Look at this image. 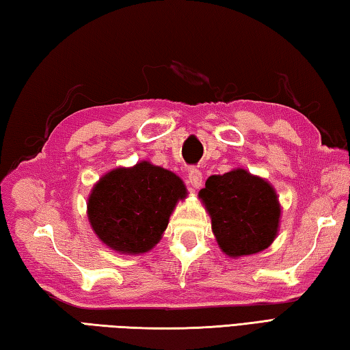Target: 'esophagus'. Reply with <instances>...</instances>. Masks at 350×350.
Wrapping results in <instances>:
<instances>
[{
    "label": "esophagus",
    "mask_w": 350,
    "mask_h": 350,
    "mask_svg": "<svg viewBox=\"0 0 350 350\" xmlns=\"http://www.w3.org/2000/svg\"><path fill=\"white\" fill-rule=\"evenodd\" d=\"M188 182L191 183V187L193 188H200L202 183H203V174L200 170L197 168H189L188 171Z\"/></svg>",
    "instance_id": "esophagus-1"
}]
</instances>
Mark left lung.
Instances as JSON below:
<instances>
[{
    "label": "left lung",
    "mask_w": 350,
    "mask_h": 350,
    "mask_svg": "<svg viewBox=\"0 0 350 350\" xmlns=\"http://www.w3.org/2000/svg\"><path fill=\"white\" fill-rule=\"evenodd\" d=\"M212 232L220 249L232 258L258 253L275 241L280 204L276 191L243 168L211 176L200 189Z\"/></svg>",
    "instance_id": "1"
}]
</instances>
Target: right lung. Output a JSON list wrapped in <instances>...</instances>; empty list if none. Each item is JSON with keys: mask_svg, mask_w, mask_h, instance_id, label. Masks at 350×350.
Returning <instances> with one entry per match:
<instances>
[{"mask_svg": "<svg viewBox=\"0 0 350 350\" xmlns=\"http://www.w3.org/2000/svg\"><path fill=\"white\" fill-rule=\"evenodd\" d=\"M187 194L179 176L142 161L101 177L88 198V218L107 247L139 255L159 243L176 203Z\"/></svg>", "mask_w": 350, "mask_h": 350, "instance_id": "1", "label": "right lung"}]
</instances>
